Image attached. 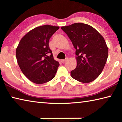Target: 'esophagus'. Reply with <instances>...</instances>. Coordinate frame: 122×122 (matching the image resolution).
I'll use <instances>...</instances> for the list:
<instances>
[{"mask_svg": "<svg viewBox=\"0 0 122 122\" xmlns=\"http://www.w3.org/2000/svg\"><path fill=\"white\" fill-rule=\"evenodd\" d=\"M67 60H68V58H66L65 59H62V60H61V61L62 62H65L67 61Z\"/></svg>", "mask_w": 122, "mask_h": 122, "instance_id": "34e87169", "label": "esophagus"}]
</instances>
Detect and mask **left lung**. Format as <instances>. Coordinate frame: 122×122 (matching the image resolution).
I'll list each match as a JSON object with an SVG mask.
<instances>
[{
	"label": "left lung",
	"instance_id": "1",
	"mask_svg": "<svg viewBox=\"0 0 122 122\" xmlns=\"http://www.w3.org/2000/svg\"><path fill=\"white\" fill-rule=\"evenodd\" d=\"M76 49L77 66L71 71L72 77L82 83L94 81L102 73L108 56L104 39L89 25L75 23L61 28Z\"/></svg>",
	"mask_w": 122,
	"mask_h": 122
}]
</instances>
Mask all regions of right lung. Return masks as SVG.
Returning a JSON list of instances; mask_svg holds the SVG:
<instances>
[{"label": "right lung", "instance_id": "1", "mask_svg": "<svg viewBox=\"0 0 122 122\" xmlns=\"http://www.w3.org/2000/svg\"><path fill=\"white\" fill-rule=\"evenodd\" d=\"M59 29L47 25L34 28L21 39L16 49L20 69L34 83H46L55 77L60 64L54 59L49 41Z\"/></svg>", "mask_w": 122, "mask_h": 122}]
</instances>
